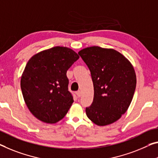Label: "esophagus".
Listing matches in <instances>:
<instances>
[{
    "label": "esophagus",
    "mask_w": 158,
    "mask_h": 158,
    "mask_svg": "<svg viewBox=\"0 0 158 158\" xmlns=\"http://www.w3.org/2000/svg\"><path fill=\"white\" fill-rule=\"evenodd\" d=\"M76 94H77V98H81V92L80 91V90H78V91H77L76 92Z\"/></svg>",
    "instance_id": "obj_1"
}]
</instances>
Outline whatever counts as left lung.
Masks as SVG:
<instances>
[{
    "mask_svg": "<svg viewBox=\"0 0 158 158\" xmlns=\"http://www.w3.org/2000/svg\"><path fill=\"white\" fill-rule=\"evenodd\" d=\"M78 54L89 68L94 86L87 116L98 126L111 124L121 117L131 102L136 76L131 62L113 48L90 47Z\"/></svg>",
    "mask_w": 158,
    "mask_h": 158,
    "instance_id": "8db88e82",
    "label": "left lung"
}]
</instances>
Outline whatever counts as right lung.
Here are the masks:
<instances>
[{
    "instance_id": "add662e5",
    "label": "right lung",
    "mask_w": 158,
    "mask_h": 158,
    "mask_svg": "<svg viewBox=\"0 0 158 158\" xmlns=\"http://www.w3.org/2000/svg\"><path fill=\"white\" fill-rule=\"evenodd\" d=\"M79 59L71 48L54 47L31 57L22 75L24 100L37 119L47 123L61 120L73 98L68 89V69Z\"/></svg>"
}]
</instances>
